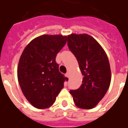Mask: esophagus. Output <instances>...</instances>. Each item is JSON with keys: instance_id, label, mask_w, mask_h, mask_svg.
<instances>
[{"instance_id": "obj_1", "label": "esophagus", "mask_w": 128, "mask_h": 128, "mask_svg": "<svg viewBox=\"0 0 128 128\" xmlns=\"http://www.w3.org/2000/svg\"><path fill=\"white\" fill-rule=\"evenodd\" d=\"M65 76H66L68 78H69V72H66V74H65Z\"/></svg>"}]
</instances>
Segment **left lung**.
Wrapping results in <instances>:
<instances>
[{
	"instance_id": "1",
	"label": "left lung",
	"mask_w": 128,
	"mask_h": 128,
	"mask_svg": "<svg viewBox=\"0 0 128 128\" xmlns=\"http://www.w3.org/2000/svg\"><path fill=\"white\" fill-rule=\"evenodd\" d=\"M69 50L78 60L83 76L82 84L70 90L74 103L82 109H92L109 88L111 70L106 52L99 43L86 34L68 36Z\"/></svg>"
}]
</instances>
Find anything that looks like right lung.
<instances>
[{
  "label": "right lung",
  "instance_id": "right-lung-1",
  "mask_svg": "<svg viewBox=\"0 0 128 128\" xmlns=\"http://www.w3.org/2000/svg\"><path fill=\"white\" fill-rule=\"evenodd\" d=\"M67 36L44 34L26 46L20 58L18 80L24 95L35 108L45 109L56 100L68 79L59 71L58 53Z\"/></svg>",
  "mask_w": 128,
  "mask_h": 128
}]
</instances>
